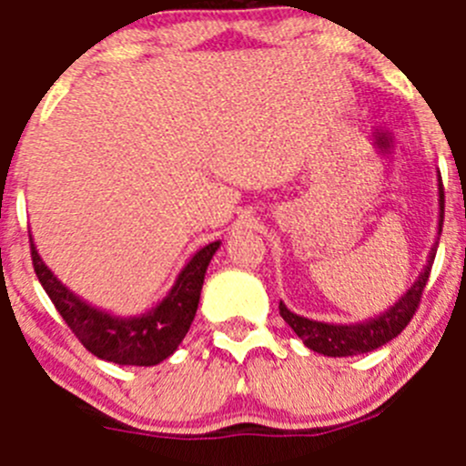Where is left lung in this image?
I'll list each match as a JSON object with an SVG mask.
<instances>
[{"label": "left lung", "instance_id": "obj_1", "mask_svg": "<svg viewBox=\"0 0 466 466\" xmlns=\"http://www.w3.org/2000/svg\"><path fill=\"white\" fill-rule=\"evenodd\" d=\"M437 196H440V220H437V234H441V220H444V187H441V177H437ZM437 252V241L431 248L429 259H426L424 270L415 279V284L397 299L390 309H385L379 316L370 318V320L354 322V324H331V322H318L309 320V318L298 316L290 311L284 302H279V313L289 327L302 338L304 345L309 350L318 351V354L333 356H356V354H368V351L379 350L385 342L397 338L399 333L406 329L410 318L415 316L417 307H420L421 290H424L426 281H429L431 268H433Z\"/></svg>", "mask_w": 466, "mask_h": 466}]
</instances>
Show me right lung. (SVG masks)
I'll list each match as a JSON object with an SVG mask.
<instances>
[{
	"label": "right lung",
	"mask_w": 466,
	"mask_h": 466,
	"mask_svg": "<svg viewBox=\"0 0 466 466\" xmlns=\"http://www.w3.org/2000/svg\"><path fill=\"white\" fill-rule=\"evenodd\" d=\"M218 248L220 241L200 248L176 277L171 290L153 309L128 318L92 307L69 290L37 255L33 238L31 259L42 289L87 351L107 363L150 368L167 360L189 331L198 311L207 266Z\"/></svg>",
	"instance_id": "right-lung-1"
}]
</instances>
